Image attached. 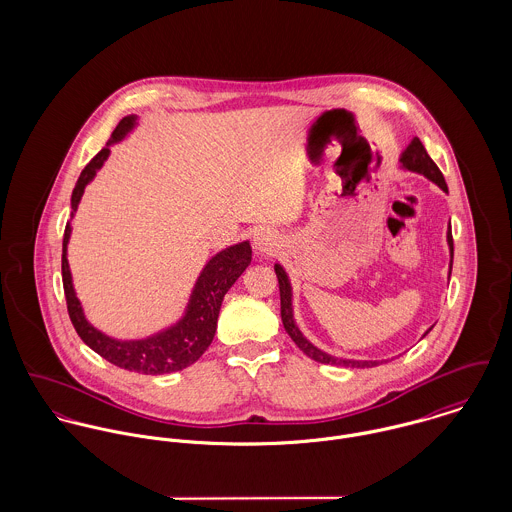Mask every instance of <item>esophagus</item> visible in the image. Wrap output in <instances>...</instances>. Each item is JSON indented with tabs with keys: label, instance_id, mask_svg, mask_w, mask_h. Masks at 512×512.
<instances>
[{
	"label": "esophagus",
	"instance_id": "34e87169",
	"mask_svg": "<svg viewBox=\"0 0 512 512\" xmlns=\"http://www.w3.org/2000/svg\"><path fill=\"white\" fill-rule=\"evenodd\" d=\"M282 236L272 228H258L254 232V248L262 256H272L280 250Z\"/></svg>",
	"mask_w": 512,
	"mask_h": 512
}]
</instances>
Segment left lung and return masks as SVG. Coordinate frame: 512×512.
I'll use <instances>...</instances> for the list:
<instances>
[{
  "mask_svg": "<svg viewBox=\"0 0 512 512\" xmlns=\"http://www.w3.org/2000/svg\"><path fill=\"white\" fill-rule=\"evenodd\" d=\"M400 167L406 169V171H412V173H420L424 175L426 179H430L432 183H436L441 191L447 193V185H445V179L439 171L438 165L434 163V159L428 155L424 144L414 138L408 147L400 153ZM447 246H449V276H451V266H453V236H451V224L447 226ZM274 270H276V276H278V284H280V301H282V323L288 331V335L292 337L293 343L313 361L317 363H323V365H339V366H351V368H368V366H376L380 361H357V359H341V357H333L321 349H317L307 337H303V333L299 331V327L295 325V319H293V292L292 282L284 270L282 264H274ZM432 331V327L424 333V337Z\"/></svg>",
  "mask_w": 512,
  "mask_h": 512,
  "instance_id": "left-lung-1",
  "label": "left lung"
}]
</instances>
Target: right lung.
I'll return each mask as SVG.
<instances>
[{
	"mask_svg": "<svg viewBox=\"0 0 512 512\" xmlns=\"http://www.w3.org/2000/svg\"><path fill=\"white\" fill-rule=\"evenodd\" d=\"M138 126V116L130 114L122 118V122L112 132V138L104 149H100L90 163L82 169L71 197V220L78 209V203L82 199V193L86 185L96 177V173L102 169L104 161L110 155V146L120 144L126 140ZM71 220L65 228L63 238V288L67 297L69 315L73 321L74 329L78 337L102 359H106L112 365L142 372V374H165V372H177L189 365H193L213 343L217 321H219L220 305L226 292L232 288V284L242 276V272L252 262V248L250 242H238L234 246H228L217 252L201 270L187 307L173 325L167 329H161L144 339H114L100 329H96L84 315L82 303L76 297L73 286V274L69 266V240H71Z\"/></svg>",
	"mask_w": 512,
	"mask_h": 512,
	"instance_id": "add662e5",
	"label": "right lung"
}]
</instances>
